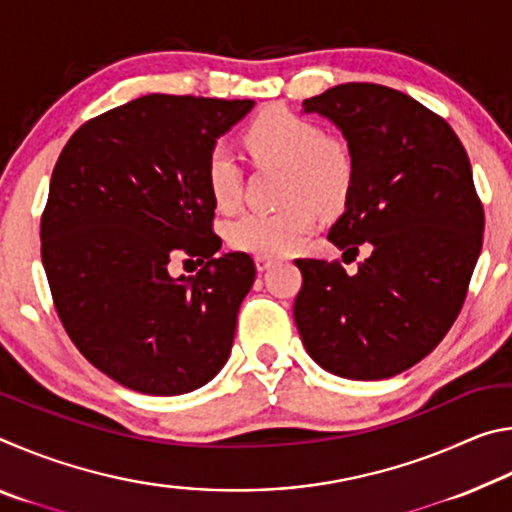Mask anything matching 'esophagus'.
<instances>
[{
	"label": "esophagus",
	"mask_w": 512,
	"mask_h": 512,
	"mask_svg": "<svg viewBox=\"0 0 512 512\" xmlns=\"http://www.w3.org/2000/svg\"><path fill=\"white\" fill-rule=\"evenodd\" d=\"M273 262H275V259H273V257H266V255H257V257H255L257 271H266V268L273 266Z\"/></svg>",
	"instance_id": "34e87169"
}]
</instances>
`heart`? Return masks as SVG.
Instances as JSON below:
<instances>
[{
	"mask_svg": "<svg viewBox=\"0 0 512 512\" xmlns=\"http://www.w3.org/2000/svg\"><path fill=\"white\" fill-rule=\"evenodd\" d=\"M241 146L253 164L282 169L275 212H246L228 225V244L244 253L284 255L318 225V205L332 212L350 198L354 155L345 140L325 135L314 119L284 108H266L241 131ZM205 185L219 210L241 198V173L223 149L205 158Z\"/></svg>",
	"mask_w": 512,
	"mask_h": 512,
	"instance_id": "heart-1",
	"label": "heart"
}]
</instances>
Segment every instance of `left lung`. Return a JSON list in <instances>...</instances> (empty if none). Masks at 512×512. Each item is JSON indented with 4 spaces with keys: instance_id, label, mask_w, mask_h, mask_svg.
Listing matches in <instances>:
<instances>
[{
    "instance_id": "1",
    "label": "left lung",
    "mask_w": 512,
    "mask_h": 512,
    "mask_svg": "<svg viewBox=\"0 0 512 512\" xmlns=\"http://www.w3.org/2000/svg\"><path fill=\"white\" fill-rule=\"evenodd\" d=\"M302 108L341 128L357 169L327 239L370 257L354 275L339 259H296L300 339L339 377L400 375L445 339L470 289L485 225L470 158L443 117L386 85L343 83Z\"/></svg>"
}]
</instances>
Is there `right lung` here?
<instances>
[{
    "mask_svg": "<svg viewBox=\"0 0 512 512\" xmlns=\"http://www.w3.org/2000/svg\"><path fill=\"white\" fill-rule=\"evenodd\" d=\"M253 106L146 94L85 121L58 155L40 219L51 298L83 357L131 391H196L230 357L255 262L214 257L203 169L216 137ZM178 254L206 266L171 278Z\"/></svg>",
    "mask_w": 512,
    "mask_h": 512,
    "instance_id": "add662e5",
    "label": "right lung"
}]
</instances>
